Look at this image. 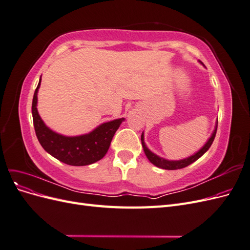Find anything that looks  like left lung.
<instances>
[{
    "instance_id": "1",
    "label": "left lung",
    "mask_w": 250,
    "mask_h": 250,
    "mask_svg": "<svg viewBox=\"0 0 250 250\" xmlns=\"http://www.w3.org/2000/svg\"><path fill=\"white\" fill-rule=\"evenodd\" d=\"M218 125V123H217ZM216 132H217V126L215 128V130L211 134V137L209 138V140L207 142L206 145H204L197 153H195L194 155L185 158V160H181V161H167L165 160V158H162L160 156H157L156 154L152 153L151 151L146 147L145 143H144V134L142 133V137H141V141H142V145L144 148V152H145L146 156L148 157V160L152 163L154 166L158 168H162V169H166V170H177V169H183L187 166L191 165L192 163H194L195 161H197L199 157H201L204 153L207 152V151L209 149V147L211 146V144H213L215 137H216Z\"/></svg>"
}]
</instances>
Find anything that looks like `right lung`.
<instances>
[{
    "label": "right lung",
    "instance_id": "obj_1",
    "mask_svg": "<svg viewBox=\"0 0 250 250\" xmlns=\"http://www.w3.org/2000/svg\"><path fill=\"white\" fill-rule=\"evenodd\" d=\"M37 85L32 101V117L36 137L42 147L58 161L71 166H86L94 164L106 154L110 142L124 118L110 121L97 127L94 131L79 137H63L44 125L36 108Z\"/></svg>",
    "mask_w": 250,
    "mask_h": 250
}]
</instances>
